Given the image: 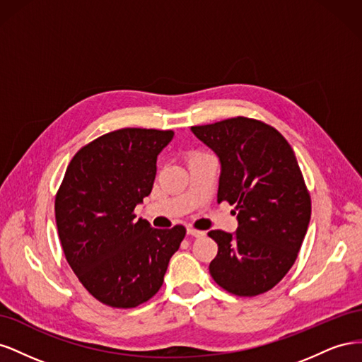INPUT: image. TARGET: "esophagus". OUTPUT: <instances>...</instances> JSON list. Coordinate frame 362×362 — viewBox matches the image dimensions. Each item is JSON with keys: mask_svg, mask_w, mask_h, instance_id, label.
<instances>
[{"mask_svg": "<svg viewBox=\"0 0 362 362\" xmlns=\"http://www.w3.org/2000/svg\"><path fill=\"white\" fill-rule=\"evenodd\" d=\"M187 234H189V235H193V237H204V235H205L204 231H199V229H196V228H193V226H189V228H187Z\"/></svg>", "mask_w": 362, "mask_h": 362, "instance_id": "obj_1", "label": "esophagus"}]
</instances>
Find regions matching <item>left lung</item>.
Segmentation results:
<instances>
[{"instance_id": "8db88e82", "label": "left lung", "mask_w": 362, "mask_h": 362, "mask_svg": "<svg viewBox=\"0 0 362 362\" xmlns=\"http://www.w3.org/2000/svg\"><path fill=\"white\" fill-rule=\"evenodd\" d=\"M221 161L217 202L235 205L237 231L213 229V279L235 296H257L287 275L311 218V198L288 141L249 117L192 127Z\"/></svg>"}]
</instances>
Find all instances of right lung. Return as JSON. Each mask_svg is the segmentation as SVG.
Returning <instances> with one entry per match:
<instances>
[{
    "mask_svg": "<svg viewBox=\"0 0 362 362\" xmlns=\"http://www.w3.org/2000/svg\"><path fill=\"white\" fill-rule=\"evenodd\" d=\"M172 139L170 129L146 128L98 137L74 156L57 192L64 257L84 288L113 308H134L160 290L185 235L182 225L156 229L134 214Z\"/></svg>",
    "mask_w": 362,
    "mask_h": 362,
    "instance_id": "add662e5",
    "label": "right lung"
}]
</instances>
